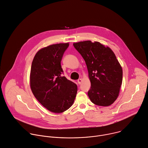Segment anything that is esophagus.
Instances as JSON below:
<instances>
[{
    "instance_id": "obj_1",
    "label": "esophagus",
    "mask_w": 148,
    "mask_h": 148,
    "mask_svg": "<svg viewBox=\"0 0 148 148\" xmlns=\"http://www.w3.org/2000/svg\"><path fill=\"white\" fill-rule=\"evenodd\" d=\"M82 80L81 79H79L77 80V83L79 84H80L82 83Z\"/></svg>"
}]
</instances>
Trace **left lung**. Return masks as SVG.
<instances>
[{
  "label": "left lung",
  "mask_w": 148,
  "mask_h": 148,
  "mask_svg": "<svg viewBox=\"0 0 148 148\" xmlns=\"http://www.w3.org/2000/svg\"><path fill=\"white\" fill-rule=\"evenodd\" d=\"M86 62L91 87L88 96L96 105L108 106L119 96L123 69L113 51L99 42L74 43Z\"/></svg>",
  "instance_id": "obj_1"
}]
</instances>
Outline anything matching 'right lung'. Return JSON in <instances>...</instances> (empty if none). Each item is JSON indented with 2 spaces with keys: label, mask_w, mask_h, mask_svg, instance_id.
<instances>
[{
  "label": "right lung",
  "mask_w": 148,
  "mask_h": 148,
  "mask_svg": "<svg viewBox=\"0 0 148 148\" xmlns=\"http://www.w3.org/2000/svg\"><path fill=\"white\" fill-rule=\"evenodd\" d=\"M69 43L53 44L36 54L32 64L30 87L37 100L55 113L62 112L73 104L77 85L62 75L61 62Z\"/></svg>",
  "instance_id": "right-lung-1"
}]
</instances>
